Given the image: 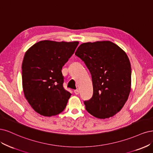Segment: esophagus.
<instances>
[{
	"instance_id": "1",
	"label": "esophagus",
	"mask_w": 153,
	"mask_h": 153,
	"mask_svg": "<svg viewBox=\"0 0 153 153\" xmlns=\"http://www.w3.org/2000/svg\"><path fill=\"white\" fill-rule=\"evenodd\" d=\"M74 92L76 95H78L79 93V90H76L74 91Z\"/></svg>"
}]
</instances>
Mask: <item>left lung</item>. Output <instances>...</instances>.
<instances>
[{
  "mask_svg": "<svg viewBox=\"0 0 153 153\" xmlns=\"http://www.w3.org/2000/svg\"><path fill=\"white\" fill-rule=\"evenodd\" d=\"M75 55L90 71L93 87L86 111L99 119L114 116L125 104L131 91V65L126 53L109 41L82 43Z\"/></svg>",
  "mask_w": 153,
  "mask_h": 153,
  "instance_id": "1",
  "label": "left lung"
}]
</instances>
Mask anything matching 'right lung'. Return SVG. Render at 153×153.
Listing matches in <instances>:
<instances>
[{"label":"right lung","instance_id":"1","mask_svg":"<svg viewBox=\"0 0 153 153\" xmlns=\"http://www.w3.org/2000/svg\"><path fill=\"white\" fill-rule=\"evenodd\" d=\"M78 41L44 40L25 54L22 86L25 97L38 114L51 117L61 113L71 93L63 87L62 67L74 53Z\"/></svg>","mask_w":153,"mask_h":153}]
</instances>
